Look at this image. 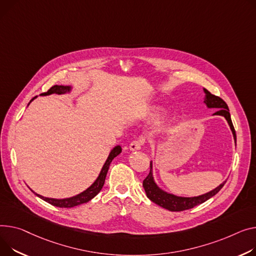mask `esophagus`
Returning <instances> with one entry per match:
<instances>
[{"label":"esophagus","mask_w":256,"mask_h":256,"mask_svg":"<svg viewBox=\"0 0 256 256\" xmlns=\"http://www.w3.org/2000/svg\"><path fill=\"white\" fill-rule=\"evenodd\" d=\"M143 145H144V138H143V137H140L139 139L132 141V142L130 144V149L132 151L140 150Z\"/></svg>","instance_id":"obj_1"}]
</instances>
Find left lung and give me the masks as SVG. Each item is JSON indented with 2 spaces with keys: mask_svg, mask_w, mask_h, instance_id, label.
<instances>
[{
  "mask_svg": "<svg viewBox=\"0 0 256 256\" xmlns=\"http://www.w3.org/2000/svg\"><path fill=\"white\" fill-rule=\"evenodd\" d=\"M204 92L206 94L205 96V100H204V103L206 104V106L208 108H216L219 109L217 112L214 113V115H220L224 116L232 132V136H234V143L236 142V130L232 126V118H230V110L228 107L226 105V102L217 96L212 94L210 92H208L207 90L204 88ZM226 181H224L222 184H220L218 187H216L215 190L205 194H202L198 196H192V198H184V196H177L175 194H168L164 190H162V188L158 186V184L154 181V178H153L152 175V162H150V172L148 174V176L144 179L143 181V187L145 190L146 196L147 198L152 200L153 202H156V205L170 210V211H174V212H179V211H184V210H188L192 209L200 204H202L204 202L208 200L209 198H211L212 196H214L221 188H222L224 185L226 184Z\"/></svg>",
  "mask_w": 256,
  "mask_h": 256,
  "instance_id": "8db88e82",
  "label": "left lung"
}]
</instances>
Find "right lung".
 <instances>
[{
    "label": "right lung",
    "instance_id": "right-lung-1",
    "mask_svg": "<svg viewBox=\"0 0 256 256\" xmlns=\"http://www.w3.org/2000/svg\"><path fill=\"white\" fill-rule=\"evenodd\" d=\"M72 90V86H64V85H54V86L51 88L48 92H43L41 94L40 96H49V94H64L66 92H70ZM37 96L32 98L30 100V102L36 98ZM28 103V104H30ZM122 152V147L117 145L115 146L111 152L110 154L106 160V162L104 164L103 168H102L100 170V173L98 175V177L96 178V180L88 187V188L86 190L82 192L81 194L75 196H72V198H60V200H58V198H45V196H42L36 192H32L35 194L37 196H39L40 198H42L43 200L49 202L50 205L52 206H56V207H60V208H72V207H75V206H78V205H81V204H84V202H90L92 198H94L100 192V190L103 188L104 186V183H105V179H106V176H107V173H108V170H109V166H110V164L111 162L113 160L114 158H116L119 153Z\"/></svg>",
    "mask_w": 256,
    "mask_h": 256
}]
</instances>
